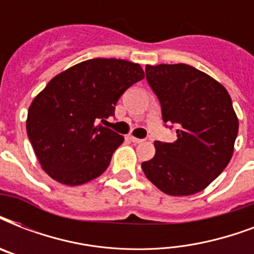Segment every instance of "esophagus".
Masks as SVG:
<instances>
[{
    "label": "esophagus",
    "mask_w": 254,
    "mask_h": 254,
    "mask_svg": "<svg viewBox=\"0 0 254 254\" xmlns=\"http://www.w3.org/2000/svg\"><path fill=\"white\" fill-rule=\"evenodd\" d=\"M129 139H130L131 142H134V143H141V142H143V139L137 138V137H134V135H129Z\"/></svg>",
    "instance_id": "obj_1"
}]
</instances>
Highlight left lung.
Listing matches in <instances>:
<instances>
[{"label": "left lung", "instance_id": "8db88e82", "mask_svg": "<svg viewBox=\"0 0 254 254\" xmlns=\"http://www.w3.org/2000/svg\"><path fill=\"white\" fill-rule=\"evenodd\" d=\"M165 123L177 125V139L155 141V155L143 173L162 192L187 196L204 190L227 167L239 131L228 91L189 64L146 65Z\"/></svg>", "mask_w": 254, "mask_h": 254}]
</instances>
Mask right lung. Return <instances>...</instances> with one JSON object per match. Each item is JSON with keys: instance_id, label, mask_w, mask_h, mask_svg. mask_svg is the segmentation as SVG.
<instances>
[{"instance_id": "obj_1", "label": "right lung", "mask_w": 254, "mask_h": 254, "mask_svg": "<svg viewBox=\"0 0 254 254\" xmlns=\"http://www.w3.org/2000/svg\"><path fill=\"white\" fill-rule=\"evenodd\" d=\"M143 77L137 63L95 58L58 73L34 97L26 130L54 181L80 186L107 170L124 137L99 121L115 115L120 96Z\"/></svg>"}]
</instances>
